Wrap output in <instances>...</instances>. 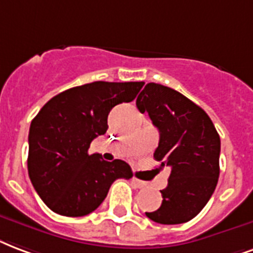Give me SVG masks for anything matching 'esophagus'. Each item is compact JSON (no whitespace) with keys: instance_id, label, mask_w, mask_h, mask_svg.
<instances>
[{"instance_id":"34e87169","label":"esophagus","mask_w":253,"mask_h":253,"mask_svg":"<svg viewBox=\"0 0 253 253\" xmlns=\"http://www.w3.org/2000/svg\"><path fill=\"white\" fill-rule=\"evenodd\" d=\"M132 181H133V184L137 188H145V187H147V183H145V181H141V180H138L137 177L132 178Z\"/></svg>"}]
</instances>
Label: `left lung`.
<instances>
[{
    "instance_id": "obj_1",
    "label": "left lung",
    "mask_w": 253,
    "mask_h": 253,
    "mask_svg": "<svg viewBox=\"0 0 253 253\" xmlns=\"http://www.w3.org/2000/svg\"><path fill=\"white\" fill-rule=\"evenodd\" d=\"M160 132L153 157L170 167L163 203L148 217L160 224H181L206 207L219 180L220 136L200 106L172 88L149 83L136 100Z\"/></svg>"
}]
</instances>
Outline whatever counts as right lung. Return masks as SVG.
<instances>
[{
  "label": "right lung",
  "instance_id": "right-lung-1",
  "mask_svg": "<svg viewBox=\"0 0 253 253\" xmlns=\"http://www.w3.org/2000/svg\"><path fill=\"white\" fill-rule=\"evenodd\" d=\"M144 83H96L50 98L30 124L28 172L53 212L69 217L97 210L117 178L132 177L125 161L89 155L90 142L108 129V115L136 98Z\"/></svg>",
  "mask_w": 253,
  "mask_h": 253
}]
</instances>
